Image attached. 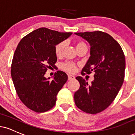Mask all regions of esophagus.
I'll list each match as a JSON object with an SVG mask.
<instances>
[{"instance_id":"esophagus-1","label":"esophagus","mask_w":135,"mask_h":135,"mask_svg":"<svg viewBox=\"0 0 135 135\" xmlns=\"http://www.w3.org/2000/svg\"><path fill=\"white\" fill-rule=\"evenodd\" d=\"M68 78H69V80H74V79H75V76L70 74L68 75Z\"/></svg>"}]
</instances>
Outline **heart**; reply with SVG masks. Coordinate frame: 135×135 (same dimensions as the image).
<instances>
[{
  "instance_id": "b5f03b06",
  "label": "heart",
  "mask_w": 135,
  "mask_h": 135,
  "mask_svg": "<svg viewBox=\"0 0 135 135\" xmlns=\"http://www.w3.org/2000/svg\"><path fill=\"white\" fill-rule=\"evenodd\" d=\"M83 46H86V45L84 43V42H82V41H79L77 43V45H76L77 49ZM65 46H66V43L65 41H61L55 45V53L56 56H60L63 54V51H64L65 48ZM61 69L63 70L66 71V72H70V73L75 72V69H76L75 64L72 62H65L63 63V64H61Z\"/></svg>"
}]
</instances>
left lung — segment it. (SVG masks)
<instances>
[{
    "label": "left lung",
    "mask_w": 135,
    "mask_h": 135,
    "mask_svg": "<svg viewBox=\"0 0 135 135\" xmlns=\"http://www.w3.org/2000/svg\"><path fill=\"white\" fill-rule=\"evenodd\" d=\"M75 35L85 40L90 46V56L82 75L94 72V80L90 84L82 77H76L80 88L75 92V103L85 113L97 114L113 103L123 85L124 55L119 44L106 32L97 31Z\"/></svg>",
    "instance_id": "1"
}]
</instances>
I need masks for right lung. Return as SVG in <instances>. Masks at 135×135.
I'll use <instances>...</instances> for the list:
<instances>
[{"instance_id": "1", "label": "right lung", "mask_w": 135, "mask_h": 135, "mask_svg": "<svg viewBox=\"0 0 135 135\" xmlns=\"http://www.w3.org/2000/svg\"><path fill=\"white\" fill-rule=\"evenodd\" d=\"M72 34L41 27L24 36L17 45L12 61L11 76L19 99L32 111L44 113L55 105L56 95L68 76L58 70L50 80L45 74L48 69L55 66V45Z\"/></svg>"}]
</instances>
